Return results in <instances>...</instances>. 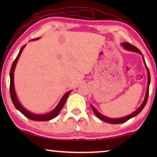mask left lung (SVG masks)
<instances>
[{"label": "left lung", "mask_w": 157, "mask_h": 157, "mask_svg": "<svg viewBox=\"0 0 157 157\" xmlns=\"http://www.w3.org/2000/svg\"><path fill=\"white\" fill-rule=\"evenodd\" d=\"M121 46H123L124 49L127 50H129V51H132V52H136L139 53L140 55H142V57H143V63H144V64L145 66V68H146V70H147V91H146V94H145V99L143 100V102L141 105H140V107L134 111V112L132 113L131 114H129V115L127 116H124L123 117V118H109V117L105 116L104 115H102V114H101L100 112H98V110L95 109L94 106L91 105V107L92 108V110L94 111V113L96 115V116L98 117V118H100V120H102L105 122H107L108 123H110V124H121V123H123L124 122L127 121L128 120H129L130 118H133V117L136 116V115H138L140 111L143 110V109L145 107V106L146 105V103H147V98H148V95H149V86H150V71H149V69L147 68V65H146V63H145V61L144 57L143 56V54L142 52L140 51V50L137 48L136 47H135L134 46H133V45H131L129 43H127V42H124V43H122L121 44Z\"/></svg>", "instance_id": "8db88e82"}]
</instances>
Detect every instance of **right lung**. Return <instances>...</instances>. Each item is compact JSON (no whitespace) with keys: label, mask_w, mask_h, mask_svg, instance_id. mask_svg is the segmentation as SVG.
<instances>
[{"label":"right lung","mask_w":157,"mask_h":157,"mask_svg":"<svg viewBox=\"0 0 157 157\" xmlns=\"http://www.w3.org/2000/svg\"><path fill=\"white\" fill-rule=\"evenodd\" d=\"M39 38H36V39H32L30 41H33V40H38ZM25 46V45L22 46L19 52L17 55V58H16L15 60L13 62L11 69H10V96H11V99L14 104V107L17 108V109L18 110L21 112V113H23L25 117H27L28 118L30 119V120L33 121H48L50 120H52V119L55 118L56 117L59 113L60 112V111L62 110V109L63 108V105H64L65 102L67 98L68 97L69 94H71V92L72 91H69L68 92H66V94L63 95V96L62 98V99L59 101V102L58 103V105H57V107H55L54 109L52 111H50V112L47 113H44V114H37V113H34L33 112H30V111H28L26 109L23 107L22 105H21V103L18 101L17 94H16L15 92V89H14V70H15V67L16 65L18 62V60L19 59L20 55L22 52L23 48H24Z\"/></svg>","instance_id":"right-lung-1"}]
</instances>
